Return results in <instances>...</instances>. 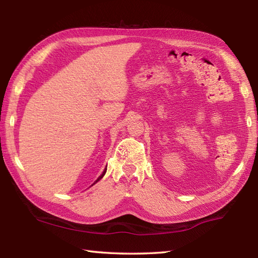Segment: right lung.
I'll use <instances>...</instances> for the list:
<instances>
[{
	"label": "right lung",
	"instance_id": "right-lung-1",
	"mask_svg": "<svg viewBox=\"0 0 258 258\" xmlns=\"http://www.w3.org/2000/svg\"><path fill=\"white\" fill-rule=\"evenodd\" d=\"M105 173H106V168H105V169H104V172L102 173V175H101V176H100V177H98V178H97V179L95 180V183H97V182H98V180H100V179H101V178H102V177L104 176V175H105ZM95 183H94V184H95Z\"/></svg>",
	"mask_w": 258,
	"mask_h": 258
}]
</instances>
